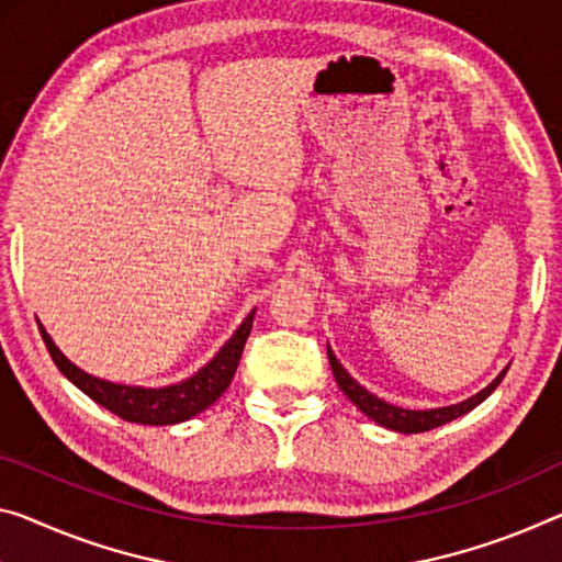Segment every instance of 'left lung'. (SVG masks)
Returning <instances> with one entry per match:
<instances>
[{"label":"left lung","mask_w":562,"mask_h":562,"mask_svg":"<svg viewBox=\"0 0 562 562\" xmlns=\"http://www.w3.org/2000/svg\"><path fill=\"white\" fill-rule=\"evenodd\" d=\"M326 353H329V364L336 376V384L339 390L349 396V400L357 404L359 412H364L369 419H374L376 425H382L392 431H402V435H417V431H427L435 427H442L447 422H452L462 414L472 412L477 404H482L487 396L497 390V384L503 382L507 367L499 371V374L492 379V382L485 386V390L472 394L470 400H464L460 404H450V407H437V409H404V407H394V404L379 400L376 394H371L369 390H364L357 379H353L347 369L339 364L336 353L331 351V347H326Z\"/></svg>","instance_id":"left-lung-1"}]
</instances>
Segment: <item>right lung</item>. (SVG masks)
Returning a JSON list of instances; mask_svg holds the SVG:
<instances>
[{"label": "right lung", "instance_id": "1", "mask_svg": "<svg viewBox=\"0 0 562 562\" xmlns=\"http://www.w3.org/2000/svg\"><path fill=\"white\" fill-rule=\"evenodd\" d=\"M254 314L256 311H251V314L244 318V324H240L236 334L223 344L221 351L215 353L209 364L198 369L193 376L183 379V382L168 384V386L117 384V382H108V379L92 376L88 371H82L80 367L72 364V361L55 347V341H52V336L45 331V326L42 324H40V334H42V341L47 344L52 361H55L57 369L70 379L77 390L88 394L92 402L100 404V407L117 414L120 419L135 422V425L158 427V425H178V422L195 417V414L209 409L211 404L228 390L231 379L238 369L240 353H244L248 334H251Z\"/></svg>", "mask_w": 562, "mask_h": 562}]
</instances>
